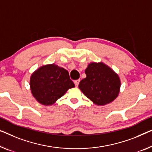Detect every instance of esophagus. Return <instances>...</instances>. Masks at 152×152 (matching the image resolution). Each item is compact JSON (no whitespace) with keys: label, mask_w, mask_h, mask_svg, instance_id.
<instances>
[{"label":"esophagus","mask_w":152,"mask_h":152,"mask_svg":"<svg viewBox=\"0 0 152 152\" xmlns=\"http://www.w3.org/2000/svg\"><path fill=\"white\" fill-rule=\"evenodd\" d=\"M79 83H80V80H79V79H78V80H74V84H75V85L76 86V87H78V86Z\"/></svg>","instance_id":"esophagus-1"}]
</instances>
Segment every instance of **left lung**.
<instances>
[{
    "label": "left lung",
    "mask_w": 152,
    "mask_h": 152,
    "mask_svg": "<svg viewBox=\"0 0 152 152\" xmlns=\"http://www.w3.org/2000/svg\"><path fill=\"white\" fill-rule=\"evenodd\" d=\"M87 77L79 83L84 95L97 105H105L117 98L120 89L118 75L103 63H91L85 69Z\"/></svg>",
    "instance_id": "1"
}]
</instances>
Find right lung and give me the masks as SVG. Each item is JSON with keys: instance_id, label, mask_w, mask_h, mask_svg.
<instances>
[{"instance_id": "obj_1", "label": "right lung", "mask_w": 152, "mask_h": 152, "mask_svg": "<svg viewBox=\"0 0 152 152\" xmlns=\"http://www.w3.org/2000/svg\"><path fill=\"white\" fill-rule=\"evenodd\" d=\"M31 92L44 105H51L75 85L68 72L54 64L47 65L36 70L31 77Z\"/></svg>"}]
</instances>
